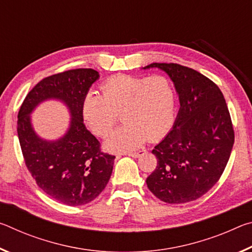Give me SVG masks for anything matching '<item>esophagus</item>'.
Here are the masks:
<instances>
[{
  "label": "esophagus",
  "instance_id": "obj_1",
  "mask_svg": "<svg viewBox=\"0 0 252 252\" xmlns=\"http://www.w3.org/2000/svg\"><path fill=\"white\" fill-rule=\"evenodd\" d=\"M140 153H141V151L140 152H129V153H126V156L132 157V158H138L140 156Z\"/></svg>",
  "mask_w": 252,
  "mask_h": 252
}]
</instances>
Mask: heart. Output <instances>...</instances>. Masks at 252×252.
Segmentation results:
<instances>
[{
	"mask_svg": "<svg viewBox=\"0 0 252 252\" xmlns=\"http://www.w3.org/2000/svg\"><path fill=\"white\" fill-rule=\"evenodd\" d=\"M100 90L101 95L91 92L85 94L81 112L85 125L97 136L108 134L121 114L125 125L106 138V150H134L147 138L155 141L172 127L177 90L168 76L116 75L104 81Z\"/></svg>",
	"mask_w": 252,
	"mask_h": 252,
	"instance_id": "heart-1",
	"label": "heart"
}]
</instances>
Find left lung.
I'll return each instance as SVG.
<instances>
[{
    "label": "left lung",
    "mask_w": 252,
    "mask_h": 252,
    "mask_svg": "<svg viewBox=\"0 0 252 252\" xmlns=\"http://www.w3.org/2000/svg\"><path fill=\"white\" fill-rule=\"evenodd\" d=\"M167 72L179 94L180 110L173 129L152 153L158 163L147 178L161 201L186 203L207 193L219 181L234 142L231 117L215 82L177 63H151Z\"/></svg>",
    "instance_id": "left-lung-1"
}]
</instances>
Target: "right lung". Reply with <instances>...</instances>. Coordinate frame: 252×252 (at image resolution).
<instances>
[{
	"instance_id": "add662e5",
	"label": "right lung",
	"mask_w": 252,
	"mask_h": 252,
	"mask_svg": "<svg viewBox=\"0 0 252 252\" xmlns=\"http://www.w3.org/2000/svg\"><path fill=\"white\" fill-rule=\"evenodd\" d=\"M99 79L93 69H73L50 75L25 96L18 114L21 150L30 173L44 192L66 206H82L94 200L110 180L114 156L101 151V144L83 123L81 104ZM48 98L65 102L71 112L66 135L57 142L39 138L29 113Z\"/></svg>"
}]
</instances>
